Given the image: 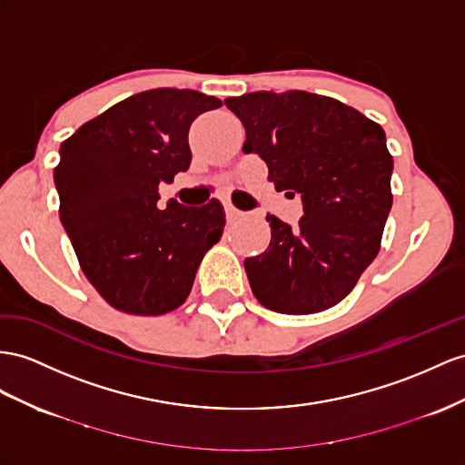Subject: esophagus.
<instances>
[{
    "instance_id": "obj_1",
    "label": "esophagus",
    "mask_w": 465,
    "mask_h": 465,
    "mask_svg": "<svg viewBox=\"0 0 465 465\" xmlns=\"http://www.w3.org/2000/svg\"><path fill=\"white\" fill-rule=\"evenodd\" d=\"M225 216H228V220L230 222H233V220H240V218H243L245 213L242 212V210H237L233 204H230V202H225Z\"/></svg>"
}]
</instances>
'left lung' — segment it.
I'll return each instance as SVG.
<instances>
[{"label": "left lung", "mask_w": 465, "mask_h": 465, "mask_svg": "<svg viewBox=\"0 0 465 465\" xmlns=\"http://www.w3.org/2000/svg\"><path fill=\"white\" fill-rule=\"evenodd\" d=\"M225 105L245 127L243 151L267 163L277 193L304 204L294 230L267 216V252L243 263L255 299L281 314L328 311L381 249L392 206L385 131L351 105L302 90L243 94Z\"/></svg>", "instance_id": "left-lung-1"}]
</instances>
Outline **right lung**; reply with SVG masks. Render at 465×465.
<instances>
[{"mask_svg": "<svg viewBox=\"0 0 465 465\" xmlns=\"http://www.w3.org/2000/svg\"><path fill=\"white\" fill-rule=\"evenodd\" d=\"M220 105L196 90L139 92L63 141L58 213L80 269L119 312L161 316L184 304L200 261L220 242V200L157 208L159 184L190 166V124Z\"/></svg>", "mask_w": 465, "mask_h": 465, "instance_id": "right-lung-1", "label": "right lung"}]
</instances>
